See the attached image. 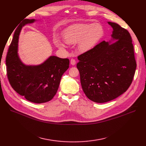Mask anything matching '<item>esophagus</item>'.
Wrapping results in <instances>:
<instances>
[{"label":"esophagus","mask_w":146,"mask_h":146,"mask_svg":"<svg viewBox=\"0 0 146 146\" xmlns=\"http://www.w3.org/2000/svg\"><path fill=\"white\" fill-rule=\"evenodd\" d=\"M70 63L72 65H75L76 64V61L75 59H71V61H70Z\"/></svg>","instance_id":"obj_1"}]
</instances>
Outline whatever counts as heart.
<instances>
[{
  "mask_svg": "<svg viewBox=\"0 0 146 146\" xmlns=\"http://www.w3.org/2000/svg\"><path fill=\"white\" fill-rule=\"evenodd\" d=\"M104 36L103 27L100 24H78L69 27L62 34L64 42L68 44L77 43L78 50L85 53L93 48ZM60 48L65 45L59 41L56 42Z\"/></svg>",
  "mask_w": 146,
  "mask_h": 146,
  "instance_id": "1",
  "label": "heart"
}]
</instances>
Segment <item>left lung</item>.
I'll use <instances>...</instances> for the list:
<instances>
[{"label":"left lung","instance_id":"left-lung-1","mask_svg":"<svg viewBox=\"0 0 146 146\" xmlns=\"http://www.w3.org/2000/svg\"><path fill=\"white\" fill-rule=\"evenodd\" d=\"M108 23L113 29L112 38L80 55L77 64L83 92L90 100L99 103L125 92L137 66L129 32L116 23Z\"/></svg>","mask_w":146,"mask_h":146}]
</instances>
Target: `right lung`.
I'll return each mask as SVG.
<instances>
[{
  "label": "right lung",
  "mask_w": 146,
  "mask_h": 146,
  "mask_svg": "<svg viewBox=\"0 0 146 146\" xmlns=\"http://www.w3.org/2000/svg\"><path fill=\"white\" fill-rule=\"evenodd\" d=\"M37 21L26 19L16 30L6 59L7 75L16 92L31 102L43 103L51 100L58 90L61 77L69 68L68 59L50 56L37 65H25L18 53L19 34L23 27Z\"/></svg>",
  "instance_id": "1"
}]
</instances>
